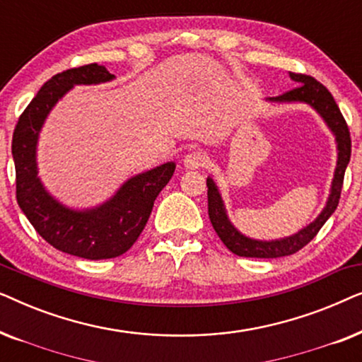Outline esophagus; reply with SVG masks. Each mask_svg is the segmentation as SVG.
Wrapping results in <instances>:
<instances>
[{
  "instance_id": "34e87169",
  "label": "esophagus",
  "mask_w": 362,
  "mask_h": 362,
  "mask_svg": "<svg viewBox=\"0 0 362 362\" xmlns=\"http://www.w3.org/2000/svg\"><path fill=\"white\" fill-rule=\"evenodd\" d=\"M185 166L187 170H199V168H204L207 165V155L202 150H191L185 156Z\"/></svg>"
}]
</instances>
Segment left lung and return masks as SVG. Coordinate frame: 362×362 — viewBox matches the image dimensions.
Segmentation results:
<instances>
[{
  "label": "left lung",
  "mask_w": 362,
  "mask_h": 362,
  "mask_svg": "<svg viewBox=\"0 0 362 362\" xmlns=\"http://www.w3.org/2000/svg\"><path fill=\"white\" fill-rule=\"evenodd\" d=\"M290 77L298 86L291 90L281 93L279 97H272L270 100L275 102H306L311 107H315L321 117L325 118L331 132L336 135V141H338V166L334 171L333 186H331L329 199L326 202V207L323 212L318 216V219L311 222L308 227L300 230L298 234L286 237L281 240H272V242H262L254 240L249 237L242 235L235 227L230 224L226 216L224 204H222L221 194L217 191L214 181L207 177V211H209L211 224L224 242V245L229 249L232 254L239 257H255V259H276V257H285L296 254V252L303 249L306 244H310L318 234L325 222L329 219L336 207L339 204L341 189H343L344 181V171L348 166L351 158V135L348 123H346L343 113H341L338 103L334 102L333 95H331L328 88L323 83H320L316 78L306 74H295L290 72Z\"/></svg>",
  "instance_id": "8db88e82"
}]
</instances>
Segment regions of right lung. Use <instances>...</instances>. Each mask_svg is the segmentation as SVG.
<instances>
[{
    "mask_svg": "<svg viewBox=\"0 0 362 362\" xmlns=\"http://www.w3.org/2000/svg\"><path fill=\"white\" fill-rule=\"evenodd\" d=\"M115 77L103 66L67 69L49 78L24 108L13 133L16 199L34 229L54 249L88 260L113 259L135 244L145 229L156 196L171 180L175 163L128 180L120 191L97 209L71 211L54 201L37 180L36 143L44 118L76 83H98Z\"/></svg>",
    "mask_w": 362,
    "mask_h": 362,
    "instance_id": "obj_1",
    "label": "right lung"
}]
</instances>
